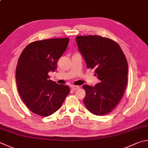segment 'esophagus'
Returning a JSON list of instances; mask_svg holds the SVG:
<instances>
[{
  "mask_svg": "<svg viewBox=\"0 0 148 148\" xmlns=\"http://www.w3.org/2000/svg\"><path fill=\"white\" fill-rule=\"evenodd\" d=\"M71 88L72 90L75 91V90H78V89L79 88V86H72L71 87Z\"/></svg>",
  "mask_w": 148,
  "mask_h": 148,
  "instance_id": "obj_1",
  "label": "esophagus"
}]
</instances>
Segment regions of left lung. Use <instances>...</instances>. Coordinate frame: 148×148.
Segmentation results:
<instances>
[{
    "label": "left lung",
    "instance_id": "left-lung-1",
    "mask_svg": "<svg viewBox=\"0 0 148 148\" xmlns=\"http://www.w3.org/2000/svg\"><path fill=\"white\" fill-rule=\"evenodd\" d=\"M80 52L88 69H95L100 82L84 85L86 108L96 115H104L115 108L124 93L127 82L126 58L119 44L99 35L77 36Z\"/></svg>",
    "mask_w": 148,
    "mask_h": 148
}]
</instances>
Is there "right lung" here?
<instances>
[{
  "label": "right lung",
  "instance_id": "add662e5",
  "mask_svg": "<svg viewBox=\"0 0 148 148\" xmlns=\"http://www.w3.org/2000/svg\"><path fill=\"white\" fill-rule=\"evenodd\" d=\"M69 38H49L29 44L22 51L16 69V82L22 101L37 115L49 116L59 109L70 90L49 79V71L65 51Z\"/></svg>",
  "mask_w": 148,
  "mask_h": 148
}]
</instances>
